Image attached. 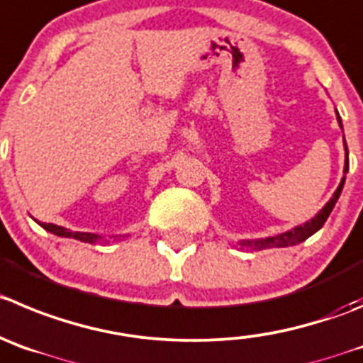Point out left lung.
<instances>
[{"mask_svg": "<svg viewBox=\"0 0 363 363\" xmlns=\"http://www.w3.org/2000/svg\"><path fill=\"white\" fill-rule=\"evenodd\" d=\"M337 120H338V125H340V128H342V120H340V116H338V113H337ZM344 147H345L344 174H347V170H350V164H347V145H345V140H344ZM344 182H345V175H344V177H342V181H340V184H338V188L335 189L333 197L330 199V202H326V206H324V208L320 209V211L317 213V215H315L313 218L308 220V222H304L303 225H297V228L290 229V231L281 233V235H276V236H269V238L242 240V242H240V245L245 247V249L262 250V249H270V247L297 245V243L304 242V240L310 238L311 235H315V233H317L320 228H323L324 222H326L328 216H330V213L333 211V208H335V204H337L338 197H340L342 188H344Z\"/></svg>", "mask_w": 363, "mask_h": 363, "instance_id": "8db88e82", "label": "left lung"}]
</instances>
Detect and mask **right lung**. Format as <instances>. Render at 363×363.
Returning a JSON list of instances; mask_svg holds the SVG:
<instances>
[{
	"mask_svg": "<svg viewBox=\"0 0 363 363\" xmlns=\"http://www.w3.org/2000/svg\"><path fill=\"white\" fill-rule=\"evenodd\" d=\"M40 228L46 229V231H50V233H53V235H57V236H62V238H74V240H80V242H86V243H96V242H100L101 238H104V236L94 235V233H79V231L74 233V231H71V229L55 225V223H40ZM125 236H127V235L111 236V238L120 240V238H125Z\"/></svg>",
	"mask_w": 363,
	"mask_h": 363,
	"instance_id": "obj_1",
	"label": "right lung"
}]
</instances>
